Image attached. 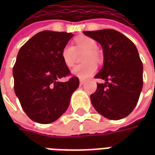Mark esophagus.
Instances as JSON below:
<instances>
[{
	"instance_id": "1",
	"label": "esophagus",
	"mask_w": 155,
	"mask_h": 155,
	"mask_svg": "<svg viewBox=\"0 0 155 155\" xmlns=\"http://www.w3.org/2000/svg\"><path fill=\"white\" fill-rule=\"evenodd\" d=\"M84 83H85V81H84V80H82V79L80 80V84H81V85H82V84H84Z\"/></svg>"
}]
</instances>
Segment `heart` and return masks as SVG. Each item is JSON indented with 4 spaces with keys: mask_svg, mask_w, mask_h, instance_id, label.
Returning <instances> with one entry per match:
<instances>
[{
    "mask_svg": "<svg viewBox=\"0 0 155 155\" xmlns=\"http://www.w3.org/2000/svg\"><path fill=\"white\" fill-rule=\"evenodd\" d=\"M74 42V46L66 45L63 47L61 51V59L67 67H72L75 63L77 53L85 51L83 56V61L85 63L76 65L73 68L71 73L81 79H87L94 74L97 70V64L94 61L100 60L97 51L98 45L94 39L84 35L76 37Z\"/></svg>",
    "mask_w": 155,
    "mask_h": 155,
    "instance_id": "obj_1",
    "label": "heart"
}]
</instances>
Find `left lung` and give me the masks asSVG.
I'll use <instances>...</instances> for the list:
<instances>
[{
	"label": "left lung",
	"instance_id": "8db88e82",
	"mask_svg": "<svg viewBox=\"0 0 155 155\" xmlns=\"http://www.w3.org/2000/svg\"><path fill=\"white\" fill-rule=\"evenodd\" d=\"M84 34L103 49L104 65L94 78L104 80L91 95L92 105L109 120L125 118L136 106L143 88V64L135 45L120 32L104 29Z\"/></svg>",
	"mask_w": 155,
	"mask_h": 155
}]
</instances>
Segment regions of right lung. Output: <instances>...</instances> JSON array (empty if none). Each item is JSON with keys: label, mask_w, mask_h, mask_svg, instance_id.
Segmentation results:
<instances>
[{"label": "right lung", "mask_w": 155, "mask_h": 155, "mask_svg": "<svg viewBox=\"0 0 155 155\" xmlns=\"http://www.w3.org/2000/svg\"><path fill=\"white\" fill-rule=\"evenodd\" d=\"M73 35L41 31L19 51L13 67L14 91L23 110L35 122L45 124L58 120L79 87L75 76L66 82L59 81L71 73L61 59V51Z\"/></svg>", "instance_id": "right-lung-1"}]
</instances>
